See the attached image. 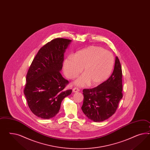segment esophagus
Segmentation results:
<instances>
[{
  "label": "esophagus",
  "instance_id": "esophagus-1",
  "mask_svg": "<svg viewBox=\"0 0 150 150\" xmlns=\"http://www.w3.org/2000/svg\"><path fill=\"white\" fill-rule=\"evenodd\" d=\"M80 91V89L77 88H73V92H79Z\"/></svg>",
  "mask_w": 150,
  "mask_h": 150
}]
</instances>
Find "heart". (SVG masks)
<instances>
[{
	"label": "heart",
	"instance_id": "1",
	"mask_svg": "<svg viewBox=\"0 0 150 150\" xmlns=\"http://www.w3.org/2000/svg\"><path fill=\"white\" fill-rule=\"evenodd\" d=\"M113 57L111 53L97 46H89L75 53L64 62V72L69 79H74L81 73L83 75L75 82L77 86H98L109 77L113 67Z\"/></svg>",
	"mask_w": 150,
	"mask_h": 150
}]
</instances>
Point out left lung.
<instances>
[{"instance_id":"obj_1","label":"left lung","mask_w":150,"mask_h":150,"mask_svg":"<svg viewBox=\"0 0 150 150\" xmlns=\"http://www.w3.org/2000/svg\"><path fill=\"white\" fill-rule=\"evenodd\" d=\"M122 78L121 65L116 56L111 76L95 88L83 90L81 109L88 119L96 122L104 121L115 113L123 97Z\"/></svg>"}]
</instances>
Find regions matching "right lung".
<instances>
[{
	"label": "right lung",
	"mask_w": 150,
	"mask_h": 150,
	"mask_svg": "<svg viewBox=\"0 0 150 150\" xmlns=\"http://www.w3.org/2000/svg\"><path fill=\"white\" fill-rule=\"evenodd\" d=\"M71 40L56 38L45 45L34 58L26 76L24 94L29 108L38 117H54L63 99L71 94L65 90L69 82L61 75L64 54Z\"/></svg>",
	"instance_id": "right-lung-1"
}]
</instances>
